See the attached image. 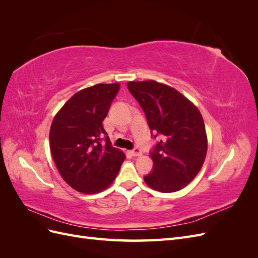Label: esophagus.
Segmentation results:
<instances>
[{"label": "esophagus", "instance_id": "esophagus-1", "mask_svg": "<svg viewBox=\"0 0 258 258\" xmlns=\"http://www.w3.org/2000/svg\"><path fill=\"white\" fill-rule=\"evenodd\" d=\"M130 153L132 154V156H135V157H139V156L142 155V152H141V150H140V148H135V150L131 151Z\"/></svg>", "mask_w": 258, "mask_h": 258}]
</instances>
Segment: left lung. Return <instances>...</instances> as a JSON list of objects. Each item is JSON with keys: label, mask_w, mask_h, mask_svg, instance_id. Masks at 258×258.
<instances>
[{"label": "left lung", "mask_w": 258, "mask_h": 258, "mask_svg": "<svg viewBox=\"0 0 258 258\" xmlns=\"http://www.w3.org/2000/svg\"><path fill=\"white\" fill-rule=\"evenodd\" d=\"M127 86L144 111L148 127L162 138L151 153L154 170L144 177L145 183L160 192L184 188L199 173L208 151L198 107L173 87L153 80Z\"/></svg>", "instance_id": "left-lung-1"}]
</instances>
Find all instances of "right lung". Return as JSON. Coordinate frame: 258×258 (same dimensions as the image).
<instances>
[{
    "mask_svg": "<svg viewBox=\"0 0 258 258\" xmlns=\"http://www.w3.org/2000/svg\"><path fill=\"white\" fill-rule=\"evenodd\" d=\"M119 83L97 84L76 92L54 115L49 145L58 172L83 194L106 189L119 172L126 156L111 145L103 128ZM106 137V143L102 139Z\"/></svg>",
    "mask_w": 258,
    "mask_h": 258,
    "instance_id": "right-lung-1",
    "label": "right lung"
}]
</instances>
